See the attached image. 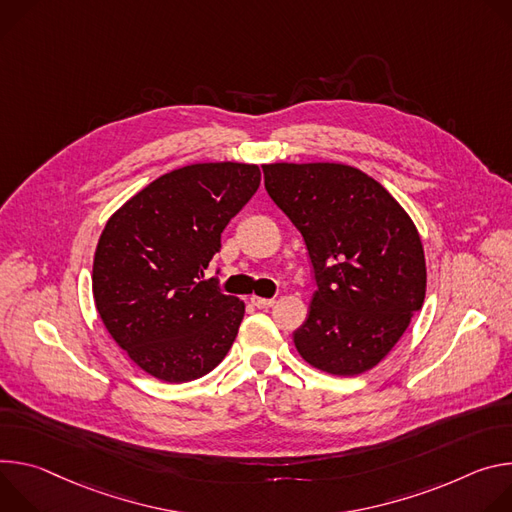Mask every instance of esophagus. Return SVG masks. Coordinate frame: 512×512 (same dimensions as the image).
<instances>
[{
  "mask_svg": "<svg viewBox=\"0 0 512 512\" xmlns=\"http://www.w3.org/2000/svg\"><path fill=\"white\" fill-rule=\"evenodd\" d=\"M250 303L254 305V307H258V309H268V307H272L274 305V299H264V297H250Z\"/></svg>",
  "mask_w": 512,
  "mask_h": 512,
  "instance_id": "1",
  "label": "esophagus"
}]
</instances>
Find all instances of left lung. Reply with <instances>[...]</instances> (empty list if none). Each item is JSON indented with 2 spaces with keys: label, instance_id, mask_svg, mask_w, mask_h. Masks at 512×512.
Instances as JSON below:
<instances>
[{
  "label": "left lung",
  "instance_id": "1",
  "mask_svg": "<svg viewBox=\"0 0 512 512\" xmlns=\"http://www.w3.org/2000/svg\"><path fill=\"white\" fill-rule=\"evenodd\" d=\"M272 201L303 234L317 278L295 346L313 368L358 376L380 364L423 307L425 252L403 205L360 168L262 164Z\"/></svg>",
  "mask_w": 512,
  "mask_h": 512
}]
</instances>
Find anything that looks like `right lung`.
<instances>
[{"mask_svg": "<svg viewBox=\"0 0 512 512\" xmlns=\"http://www.w3.org/2000/svg\"><path fill=\"white\" fill-rule=\"evenodd\" d=\"M258 187V164H189L107 219L93 258L95 307L113 342L146 374L189 382L230 352L246 305L219 293L205 270L225 225Z\"/></svg>", "mask_w": 512, "mask_h": 512, "instance_id": "add662e5", "label": "right lung"}]
</instances>
